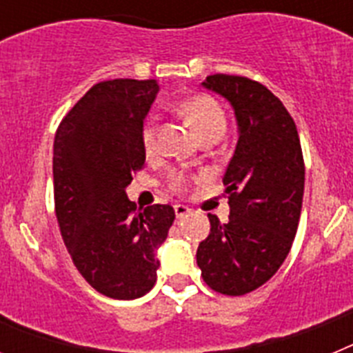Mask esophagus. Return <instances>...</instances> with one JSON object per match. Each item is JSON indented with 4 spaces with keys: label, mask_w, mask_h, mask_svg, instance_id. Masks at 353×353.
<instances>
[{
    "label": "esophagus",
    "mask_w": 353,
    "mask_h": 353,
    "mask_svg": "<svg viewBox=\"0 0 353 353\" xmlns=\"http://www.w3.org/2000/svg\"><path fill=\"white\" fill-rule=\"evenodd\" d=\"M187 214H191V208L185 207V205H174V215H176V219H183Z\"/></svg>",
    "instance_id": "obj_1"
}]
</instances>
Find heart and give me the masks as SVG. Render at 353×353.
Returning a JSON list of instances; mask_svg holds the SVG:
<instances>
[{
    "label": "heart",
    "instance_id": "1",
    "mask_svg": "<svg viewBox=\"0 0 353 353\" xmlns=\"http://www.w3.org/2000/svg\"><path fill=\"white\" fill-rule=\"evenodd\" d=\"M180 114H183L192 129L196 130L199 138L208 136V134H221L226 130V113L221 108V104L210 95H194L189 97L185 101L180 102L179 105ZM141 143L146 155H154L157 150V121L155 118H148L143 123L141 129ZM170 185L174 191H183L187 185L185 174L176 173L170 179Z\"/></svg>",
    "mask_w": 353,
    "mask_h": 353
}]
</instances>
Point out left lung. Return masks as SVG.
I'll return each instance as SVG.
<instances>
[{
    "label": "left lung",
    "instance_id": "8db88e82",
    "mask_svg": "<svg viewBox=\"0 0 353 353\" xmlns=\"http://www.w3.org/2000/svg\"><path fill=\"white\" fill-rule=\"evenodd\" d=\"M203 88L235 111L239 141L228 164L230 217L208 214L210 235L198 245L203 281L224 295H245L267 283L292 249L304 196V159L295 121L267 86L214 74Z\"/></svg>",
    "mask_w": 353,
    "mask_h": 353
}]
</instances>
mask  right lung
<instances>
[{"instance_id": "1", "label": "right lung", "mask_w": 353, "mask_h": 353, "mask_svg": "<svg viewBox=\"0 0 353 353\" xmlns=\"http://www.w3.org/2000/svg\"><path fill=\"white\" fill-rule=\"evenodd\" d=\"M157 92L155 79L102 81L54 136V207L63 242L81 276L118 301L154 288L155 252L174 221L170 205L141 210L125 192L146 161L141 129Z\"/></svg>"}]
</instances>
